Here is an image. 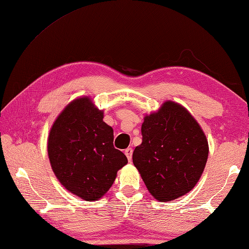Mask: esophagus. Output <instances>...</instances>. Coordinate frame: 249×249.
I'll use <instances>...</instances> for the list:
<instances>
[{"label":"esophagus","instance_id":"obj_1","mask_svg":"<svg viewBox=\"0 0 249 249\" xmlns=\"http://www.w3.org/2000/svg\"><path fill=\"white\" fill-rule=\"evenodd\" d=\"M124 154L126 156V158H128V160L131 161L132 160V154H133V149H132V148H126L124 150Z\"/></svg>","mask_w":249,"mask_h":249}]
</instances>
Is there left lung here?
<instances>
[{
	"label": "left lung",
	"mask_w": 249,
	"mask_h": 249,
	"mask_svg": "<svg viewBox=\"0 0 249 249\" xmlns=\"http://www.w3.org/2000/svg\"><path fill=\"white\" fill-rule=\"evenodd\" d=\"M133 163L155 199L169 202L189 192L204 171L209 143L196 119L167 101L142 124Z\"/></svg>",
	"instance_id": "8db88e82"
}]
</instances>
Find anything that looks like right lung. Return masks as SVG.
<instances>
[{
  "label": "right lung",
  "instance_id": "right-lung-1",
  "mask_svg": "<svg viewBox=\"0 0 249 249\" xmlns=\"http://www.w3.org/2000/svg\"><path fill=\"white\" fill-rule=\"evenodd\" d=\"M114 131L89 98L70 103L54 121L48 138L53 173L72 194L96 201L114 184L117 171L128 163L114 147Z\"/></svg>",
  "mask_w": 249,
  "mask_h": 249
}]
</instances>
